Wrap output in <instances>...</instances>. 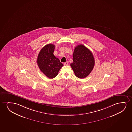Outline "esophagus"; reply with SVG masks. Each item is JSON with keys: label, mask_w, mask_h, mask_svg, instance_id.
Listing matches in <instances>:
<instances>
[{"label": "esophagus", "mask_w": 132, "mask_h": 132, "mask_svg": "<svg viewBox=\"0 0 132 132\" xmlns=\"http://www.w3.org/2000/svg\"><path fill=\"white\" fill-rule=\"evenodd\" d=\"M63 64L64 65H68V62L66 61V62H65V63H63Z\"/></svg>", "instance_id": "obj_1"}]
</instances>
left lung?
Here are the masks:
<instances>
[{"label":"left lung","mask_w":132,"mask_h":132,"mask_svg":"<svg viewBox=\"0 0 132 132\" xmlns=\"http://www.w3.org/2000/svg\"><path fill=\"white\" fill-rule=\"evenodd\" d=\"M95 60L92 53L82 45L75 48L73 53V62L70 66L76 77L79 78H86L92 71Z\"/></svg>","instance_id":"8db88e82"}]
</instances>
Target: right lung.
I'll return each mask as SVG.
<instances>
[{"instance_id":"add662e5","label":"right lung","mask_w":132,"mask_h":132,"mask_svg":"<svg viewBox=\"0 0 132 132\" xmlns=\"http://www.w3.org/2000/svg\"><path fill=\"white\" fill-rule=\"evenodd\" d=\"M55 45L49 44L42 48L38 54L37 63L40 70L49 78L52 79L58 74L63 64L54 55Z\"/></svg>"}]
</instances>
